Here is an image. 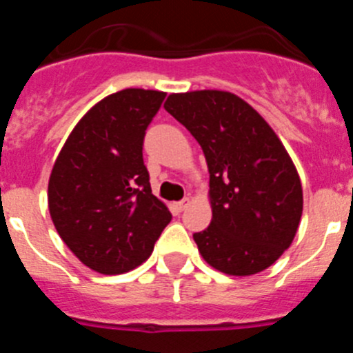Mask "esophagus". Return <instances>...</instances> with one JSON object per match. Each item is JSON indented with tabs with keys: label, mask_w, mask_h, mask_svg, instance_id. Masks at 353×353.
I'll return each instance as SVG.
<instances>
[{
	"label": "esophagus",
	"mask_w": 353,
	"mask_h": 353,
	"mask_svg": "<svg viewBox=\"0 0 353 353\" xmlns=\"http://www.w3.org/2000/svg\"><path fill=\"white\" fill-rule=\"evenodd\" d=\"M189 205H191V198H185V199H182V201H179V203H174L173 207L176 208V210H179V212H182V210H185V208L189 207Z\"/></svg>",
	"instance_id": "34e87169"
}]
</instances>
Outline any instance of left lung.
Returning <instances> with one entry per match:
<instances>
[{"instance_id": "obj_1", "label": "left lung", "mask_w": 353, "mask_h": 353, "mask_svg": "<svg viewBox=\"0 0 353 353\" xmlns=\"http://www.w3.org/2000/svg\"><path fill=\"white\" fill-rule=\"evenodd\" d=\"M164 109L207 159L212 223L192 235L199 254L228 276L269 269L292 245L304 203L281 139L256 109L223 90L171 93Z\"/></svg>"}]
</instances>
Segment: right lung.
<instances>
[{"instance_id":"1","label":"right lung","mask_w":353,"mask_h":353,"mask_svg":"<svg viewBox=\"0 0 353 353\" xmlns=\"http://www.w3.org/2000/svg\"><path fill=\"white\" fill-rule=\"evenodd\" d=\"M166 93L125 88L86 111L56 157L48 185L56 232L81 263L105 276L148 260L171 221L152 194L143 138Z\"/></svg>"}]
</instances>
